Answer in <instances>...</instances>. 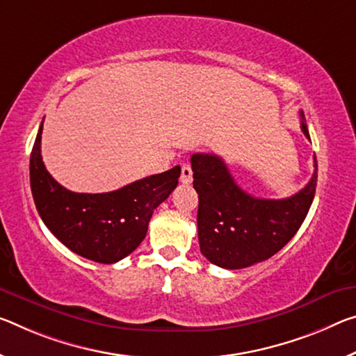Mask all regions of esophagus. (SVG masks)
I'll return each mask as SVG.
<instances>
[{
    "label": "esophagus",
    "mask_w": 356,
    "mask_h": 356,
    "mask_svg": "<svg viewBox=\"0 0 356 356\" xmlns=\"http://www.w3.org/2000/svg\"><path fill=\"white\" fill-rule=\"evenodd\" d=\"M193 180V171H191V166L188 163H184L182 165V174H180V182L188 185Z\"/></svg>",
    "instance_id": "esophagus-1"
}]
</instances>
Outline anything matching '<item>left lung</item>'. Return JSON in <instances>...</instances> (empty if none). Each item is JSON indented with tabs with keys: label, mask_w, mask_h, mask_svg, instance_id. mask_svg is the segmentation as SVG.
Segmentation results:
<instances>
[{
	"label": "left lung",
	"mask_w": 356,
	"mask_h": 356,
	"mask_svg": "<svg viewBox=\"0 0 356 356\" xmlns=\"http://www.w3.org/2000/svg\"><path fill=\"white\" fill-rule=\"evenodd\" d=\"M301 129L309 138L302 111ZM312 179L296 195L261 200L234 182L222 158L191 156L193 187L198 193V239L201 253L225 269H242L275 255L306 218L317 187V160Z\"/></svg>",
	"instance_id": "8db88e82"
}]
</instances>
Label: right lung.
<instances>
[{"mask_svg": "<svg viewBox=\"0 0 356 356\" xmlns=\"http://www.w3.org/2000/svg\"><path fill=\"white\" fill-rule=\"evenodd\" d=\"M42 123L30 156V184L42 222L77 255L112 264L128 257L147 234L155 209L177 187L180 166L109 193H76L50 176L41 156Z\"/></svg>", "mask_w": 356, "mask_h": 356, "instance_id": "obj_1", "label": "right lung"}]
</instances>
